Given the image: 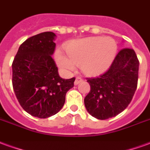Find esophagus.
<instances>
[{"instance_id":"esophagus-1","label":"esophagus","mask_w":150,"mask_h":150,"mask_svg":"<svg viewBox=\"0 0 150 150\" xmlns=\"http://www.w3.org/2000/svg\"><path fill=\"white\" fill-rule=\"evenodd\" d=\"M82 81V78H81V77H76V79H75V81H74V85H75V86H77V85H79L80 83H81Z\"/></svg>"}]
</instances>
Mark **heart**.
<instances>
[{
  "label": "heart",
  "instance_id": "heart-1",
  "mask_svg": "<svg viewBox=\"0 0 150 150\" xmlns=\"http://www.w3.org/2000/svg\"><path fill=\"white\" fill-rule=\"evenodd\" d=\"M68 54L56 52L57 64L65 72L75 70L76 64L87 75L101 74L110 67L117 52V45L111 38H88L72 41L66 47Z\"/></svg>",
  "mask_w": 150,
  "mask_h": 150
}]
</instances>
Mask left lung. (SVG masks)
I'll use <instances>...</instances> for the list:
<instances>
[{
  "label": "left lung",
  "instance_id": "1",
  "mask_svg": "<svg viewBox=\"0 0 150 150\" xmlns=\"http://www.w3.org/2000/svg\"><path fill=\"white\" fill-rule=\"evenodd\" d=\"M138 69L139 61L134 50L126 48L117 53L105 73L87 78L90 91L84 102L88 113L105 120L125 110L137 89Z\"/></svg>",
  "mask_w": 150,
  "mask_h": 150
}]
</instances>
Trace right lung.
Segmentation results:
<instances>
[{
  "label": "right lung",
  "instance_id": "obj_1",
  "mask_svg": "<svg viewBox=\"0 0 150 150\" xmlns=\"http://www.w3.org/2000/svg\"><path fill=\"white\" fill-rule=\"evenodd\" d=\"M56 34L45 32L24 41L14 58L13 87L23 110L30 115L47 118L62 110L65 95L75 78L64 79L52 55Z\"/></svg>",
  "mask_w": 150,
  "mask_h": 150
}]
</instances>
